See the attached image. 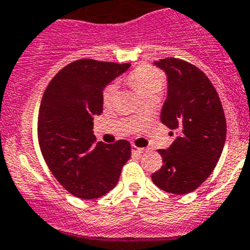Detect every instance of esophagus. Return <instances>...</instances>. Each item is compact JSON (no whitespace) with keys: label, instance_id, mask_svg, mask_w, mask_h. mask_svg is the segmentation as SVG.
Returning <instances> with one entry per match:
<instances>
[{"label":"esophagus","instance_id":"esophagus-1","mask_svg":"<svg viewBox=\"0 0 250 250\" xmlns=\"http://www.w3.org/2000/svg\"><path fill=\"white\" fill-rule=\"evenodd\" d=\"M131 150H132L133 153H137V154H141V153H143L145 152V148H140V147H137V146H135V145H132L131 146Z\"/></svg>","mask_w":250,"mask_h":250}]
</instances>
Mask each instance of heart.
Segmentation results:
<instances>
[{"label":"heart","instance_id":"obj_1","mask_svg":"<svg viewBox=\"0 0 250 250\" xmlns=\"http://www.w3.org/2000/svg\"><path fill=\"white\" fill-rule=\"evenodd\" d=\"M127 83L131 87L135 88L143 100L150 96L159 95L164 87V75L158 69L148 65H141L136 68L128 75ZM118 92V85L115 83H108L103 88L102 100L105 105L110 104L114 101Z\"/></svg>","mask_w":250,"mask_h":250}]
</instances>
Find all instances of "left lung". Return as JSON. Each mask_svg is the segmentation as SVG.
Returning <instances> with one entry per match:
<instances>
[{
	"label": "left lung",
	"instance_id": "obj_1",
	"mask_svg": "<svg viewBox=\"0 0 250 250\" xmlns=\"http://www.w3.org/2000/svg\"><path fill=\"white\" fill-rule=\"evenodd\" d=\"M154 64L167 78L160 120L179 135L167 149L158 150L164 164L152 181L165 192L186 194L216 167L226 140V119L216 90L201 69L171 57Z\"/></svg>",
	"mask_w": 250,
	"mask_h": 250
}]
</instances>
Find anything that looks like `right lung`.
<instances>
[{
    "label": "right lung",
    "instance_id": "right-lung-1",
    "mask_svg": "<svg viewBox=\"0 0 250 250\" xmlns=\"http://www.w3.org/2000/svg\"><path fill=\"white\" fill-rule=\"evenodd\" d=\"M130 68L93 59L64 66L46 87L39 110L38 137L57 181L73 196L92 199L118 184L131 157L128 141L96 143L93 117L103 110V88Z\"/></svg>",
    "mask_w": 250,
    "mask_h": 250
}]
</instances>
